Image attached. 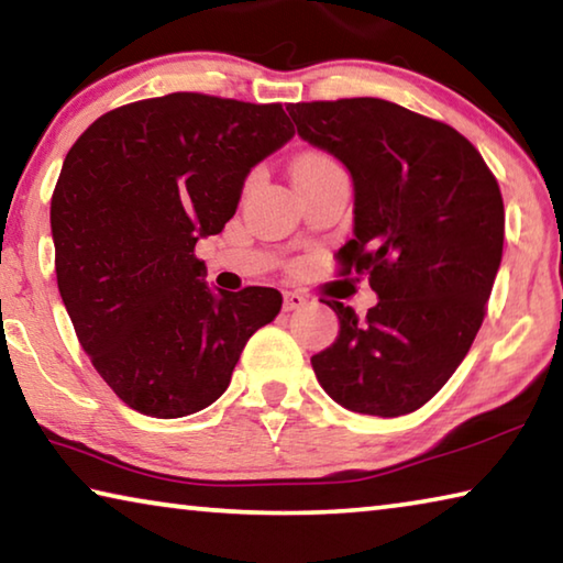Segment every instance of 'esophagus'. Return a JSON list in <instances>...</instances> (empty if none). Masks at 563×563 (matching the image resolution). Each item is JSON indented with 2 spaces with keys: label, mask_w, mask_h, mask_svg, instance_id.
Returning <instances> with one entry per match:
<instances>
[{
  "label": "esophagus",
  "mask_w": 563,
  "mask_h": 563,
  "mask_svg": "<svg viewBox=\"0 0 563 563\" xmlns=\"http://www.w3.org/2000/svg\"><path fill=\"white\" fill-rule=\"evenodd\" d=\"M305 305H308V298H305V295H300V292H285L283 295V310L285 312L300 310V308H305Z\"/></svg>",
  "instance_id": "obj_1"
}]
</instances>
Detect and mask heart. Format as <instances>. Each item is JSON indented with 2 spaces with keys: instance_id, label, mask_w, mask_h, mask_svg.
Segmentation results:
<instances>
[{
  "instance_id": "b5f03b06",
  "label": "heart",
  "mask_w": 563,
  "mask_h": 563,
  "mask_svg": "<svg viewBox=\"0 0 563 563\" xmlns=\"http://www.w3.org/2000/svg\"><path fill=\"white\" fill-rule=\"evenodd\" d=\"M328 161H330V158H325V156H305V158H300L295 166H305V164H328Z\"/></svg>"
}]
</instances>
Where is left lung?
I'll list each match as a JSON object with an SVG mask.
<instances>
[{
  "mask_svg": "<svg viewBox=\"0 0 563 563\" xmlns=\"http://www.w3.org/2000/svg\"><path fill=\"white\" fill-rule=\"evenodd\" d=\"M298 136L350 170L352 241L342 271L369 275L377 305L328 300L340 332L312 355L350 412L399 417L454 375L484 320L504 245L497 178L470 141L385 99L290 103Z\"/></svg>",
  "mask_w": 563,
  "mask_h": 563,
  "instance_id": "obj_1",
  "label": "left lung"
}]
</instances>
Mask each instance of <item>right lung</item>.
I'll return each instance as SVG.
<instances>
[{
    "mask_svg": "<svg viewBox=\"0 0 563 563\" xmlns=\"http://www.w3.org/2000/svg\"><path fill=\"white\" fill-rule=\"evenodd\" d=\"M292 133L280 103L180 91L103 113L66 154L56 285L91 365L136 412L213 405L247 338L280 312L275 288L208 285L194 247L223 231L251 168Z\"/></svg>",
    "mask_w": 563,
    "mask_h": 563,
    "instance_id": "obj_1",
    "label": "right lung"
}]
</instances>
